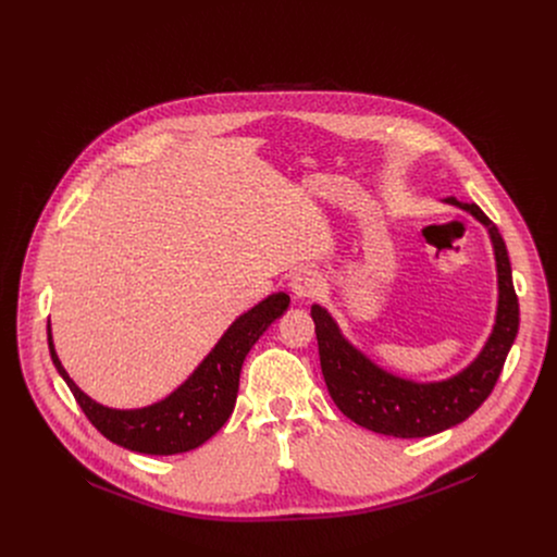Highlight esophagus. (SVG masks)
<instances>
[{
  "mask_svg": "<svg viewBox=\"0 0 557 557\" xmlns=\"http://www.w3.org/2000/svg\"><path fill=\"white\" fill-rule=\"evenodd\" d=\"M322 290V277L314 269H297L290 277V293L297 299H312L317 293Z\"/></svg>",
  "mask_w": 557,
  "mask_h": 557,
  "instance_id": "1",
  "label": "esophagus"
}]
</instances>
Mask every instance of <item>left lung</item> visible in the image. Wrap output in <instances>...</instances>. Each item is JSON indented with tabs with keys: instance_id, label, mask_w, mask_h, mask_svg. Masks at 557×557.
Segmentation results:
<instances>
[{
	"instance_id": "left-lung-1",
	"label": "left lung",
	"mask_w": 557,
	"mask_h": 557,
	"mask_svg": "<svg viewBox=\"0 0 557 557\" xmlns=\"http://www.w3.org/2000/svg\"><path fill=\"white\" fill-rule=\"evenodd\" d=\"M487 224L498 264V314L494 333L467 370L441 383H412L392 376L355 350L339 333L333 317L320 306H310L322 374L335 406L357 425L396 438L432 436L462 423L492 394L509 348L518 335L520 312L511 280V264L498 226L479 205L445 198Z\"/></svg>"
}]
</instances>
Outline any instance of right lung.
Listing matches in <instances>:
<instances>
[{"mask_svg": "<svg viewBox=\"0 0 557 557\" xmlns=\"http://www.w3.org/2000/svg\"><path fill=\"white\" fill-rule=\"evenodd\" d=\"M286 293L269 295L256 308L235 320L196 372L165 401L143 410H110L92 401L63 370L48 329V348L54 368L67 383L78 408L112 443L153 456H172L200 447L231 417L240 370L247 352L262 333L288 308Z\"/></svg>", "mask_w": 557, "mask_h": 557, "instance_id": "right-lung-1", "label": "right lung"}]
</instances>
